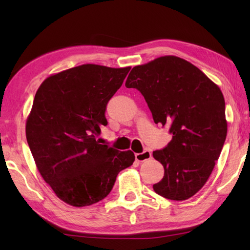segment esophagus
<instances>
[{"label": "esophagus", "instance_id": "obj_1", "mask_svg": "<svg viewBox=\"0 0 250 250\" xmlns=\"http://www.w3.org/2000/svg\"><path fill=\"white\" fill-rule=\"evenodd\" d=\"M150 158H151V152H150V150H148V149L144 150L141 153H136V155H135V160L137 162H144L146 160H149Z\"/></svg>", "mask_w": 250, "mask_h": 250}]
</instances>
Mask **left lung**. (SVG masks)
<instances>
[{
	"instance_id": "1",
	"label": "left lung",
	"mask_w": 250,
	"mask_h": 250,
	"mask_svg": "<svg viewBox=\"0 0 250 250\" xmlns=\"http://www.w3.org/2000/svg\"><path fill=\"white\" fill-rule=\"evenodd\" d=\"M143 94L155 124L168 125L172 141L152 152L164 167L156 193L174 201L193 196L209 178L228 125L220 88L192 63L175 56L136 65L125 82Z\"/></svg>"
}]
</instances>
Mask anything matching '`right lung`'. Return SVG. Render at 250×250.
I'll return each mask as SVG.
<instances>
[{
	"instance_id": "add662e5",
	"label": "right lung",
	"mask_w": 250,
	"mask_h": 250,
	"mask_svg": "<svg viewBox=\"0 0 250 250\" xmlns=\"http://www.w3.org/2000/svg\"><path fill=\"white\" fill-rule=\"evenodd\" d=\"M130 66L83 64L47 77L25 124L26 141L42 177L66 204L83 207L108 195L117 175L135 160L95 140L107 125L106 105Z\"/></svg>"
}]
</instances>
